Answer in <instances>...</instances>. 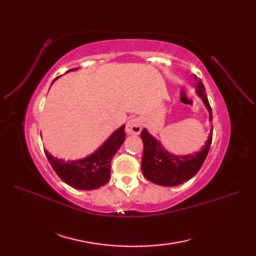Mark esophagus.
<instances>
[{
	"instance_id": "esophagus-1",
	"label": "esophagus",
	"mask_w": 256,
	"mask_h": 256,
	"mask_svg": "<svg viewBox=\"0 0 256 256\" xmlns=\"http://www.w3.org/2000/svg\"><path fill=\"white\" fill-rule=\"evenodd\" d=\"M142 130V120L138 118H131L128 120L127 125H126V132L128 134H132L136 136L141 132Z\"/></svg>"
}]
</instances>
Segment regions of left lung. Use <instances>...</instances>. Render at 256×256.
Instances as JSON below:
<instances>
[{
    "mask_svg": "<svg viewBox=\"0 0 256 256\" xmlns=\"http://www.w3.org/2000/svg\"><path fill=\"white\" fill-rule=\"evenodd\" d=\"M196 85V90L200 98L203 100L205 106L209 112V120L212 122V113L210 104L205 92L204 84L200 80ZM141 138L143 141V157H142V172L147 180L164 187H174L189 180L202 168L207 157L212 140V126L209 132L205 145L192 154L176 156L164 150L160 141L148 134L145 128L142 130Z\"/></svg>",
    "mask_w": 256,
    "mask_h": 256,
    "instance_id": "8db88e82",
    "label": "left lung"
}]
</instances>
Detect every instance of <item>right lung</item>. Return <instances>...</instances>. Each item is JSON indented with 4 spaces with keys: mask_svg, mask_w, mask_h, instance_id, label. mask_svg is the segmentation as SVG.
<instances>
[{
    "mask_svg": "<svg viewBox=\"0 0 256 256\" xmlns=\"http://www.w3.org/2000/svg\"><path fill=\"white\" fill-rule=\"evenodd\" d=\"M76 69H70L67 72ZM125 125H122L96 152L79 160L65 161L53 157L47 150L44 152L58 177L70 187L78 190L98 189L109 182L112 158L125 141Z\"/></svg>",
    "mask_w": 256,
    "mask_h": 256,
    "instance_id": "1",
    "label": "right lung"
}]
</instances>
